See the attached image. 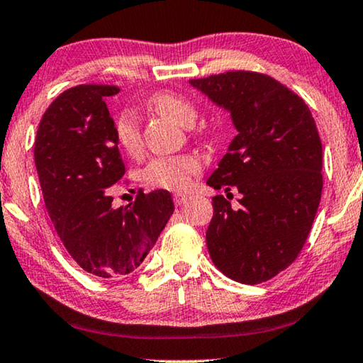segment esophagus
Segmentation results:
<instances>
[{
  "label": "esophagus",
  "instance_id": "esophagus-1",
  "mask_svg": "<svg viewBox=\"0 0 363 363\" xmlns=\"http://www.w3.org/2000/svg\"><path fill=\"white\" fill-rule=\"evenodd\" d=\"M172 199H174V203L176 205H184L187 202V196H184V194H174L172 196Z\"/></svg>",
  "mask_w": 363,
  "mask_h": 363
}]
</instances>
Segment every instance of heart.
<instances>
[{
  "label": "heart",
  "mask_w": 363,
  "mask_h": 363,
  "mask_svg": "<svg viewBox=\"0 0 363 363\" xmlns=\"http://www.w3.org/2000/svg\"><path fill=\"white\" fill-rule=\"evenodd\" d=\"M150 104L160 113L179 123L182 127L192 125L197 117L194 104L186 97L176 93H158L151 96ZM117 143L127 155H138L142 150V132L138 117L133 111H123L116 121ZM202 167V161L194 155H177L155 158L142 171L143 181L153 187L167 191H184L191 186L192 177Z\"/></svg>",
  "instance_id": "obj_1"
}]
</instances>
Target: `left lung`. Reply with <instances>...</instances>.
I'll return each mask as SVG.
<instances>
[{
	"label": "left lung",
	"mask_w": 363,
	"mask_h": 363,
	"mask_svg": "<svg viewBox=\"0 0 363 363\" xmlns=\"http://www.w3.org/2000/svg\"><path fill=\"white\" fill-rule=\"evenodd\" d=\"M231 113L233 142L208 177L210 187H236L240 207L212 200L210 257L236 282H266L298 257L323 191V147L310 107L277 79L226 72L189 81Z\"/></svg>",
	"instance_id": "left-lung-1"
}]
</instances>
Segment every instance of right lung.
Instances as JSON below:
<instances>
[{"mask_svg":"<svg viewBox=\"0 0 363 363\" xmlns=\"http://www.w3.org/2000/svg\"><path fill=\"white\" fill-rule=\"evenodd\" d=\"M112 84H79L48 106L37 128L34 160L43 202L65 250L101 279L133 272L174 212L171 194L140 189L112 207L111 186L125 174L106 99Z\"/></svg>","mask_w":363,"mask_h":363,"instance_id":"1","label":"right lung"}]
</instances>
